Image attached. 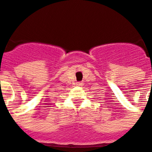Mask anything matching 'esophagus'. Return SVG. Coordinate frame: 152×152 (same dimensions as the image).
Returning a JSON list of instances; mask_svg holds the SVG:
<instances>
[{
  "label": "esophagus",
  "instance_id": "esophagus-1",
  "mask_svg": "<svg viewBox=\"0 0 152 152\" xmlns=\"http://www.w3.org/2000/svg\"><path fill=\"white\" fill-rule=\"evenodd\" d=\"M77 86H83V82H77Z\"/></svg>",
  "mask_w": 152,
  "mask_h": 152
}]
</instances>
